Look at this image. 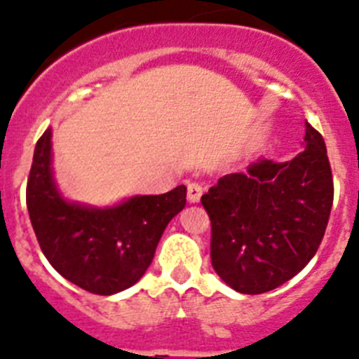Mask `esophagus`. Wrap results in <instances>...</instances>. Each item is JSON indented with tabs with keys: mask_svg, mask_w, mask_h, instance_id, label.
Instances as JSON below:
<instances>
[{
	"mask_svg": "<svg viewBox=\"0 0 359 359\" xmlns=\"http://www.w3.org/2000/svg\"><path fill=\"white\" fill-rule=\"evenodd\" d=\"M202 186L196 182H191L187 186V202L189 203H198L200 202V196H202Z\"/></svg>",
	"mask_w": 359,
	"mask_h": 359,
	"instance_id": "esophagus-1",
	"label": "esophagus"
}]
</instances>
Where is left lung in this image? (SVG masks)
Wrapping results in <instances>:
<instances>
[{
    "instance_id": "obj_1",
    "label": "left lung",
    "mask_w": 359,
    "mask_h": 359,
    "mask_svg": "<svg viewBox=\"0 0 359 359\" xmlns=\"http://www.w3.org/2000/svg\"><path fill=\"white\" fill-rule=\"evenodd\" d=\"M302 147L288 163L259 159L247 175L222 177L202 196L211 218L212 268L236 292L279 288L318 250L332 205V177L324 137L308 121Z\"/></svg>"
}]
</instances>
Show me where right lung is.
<instances>
[{
	"label": "right lung",
	"mask_w": 359,
	"mask_h": 359,
	"mask_svg": "<svg viewBox=\"0 0 359 359\" xmlns=\"http://www.w3.org/2000/svg\"><path fill=\"white\" fill-rule=\"evenodd\" d=\"M184 205V186L103 208L66 198L53 175L51 128L35 144L27 186L32 227L51 266L87 292L114 295L137 283Z\"/></svg>",
	"instance_id": "1"
}]
</instances>
